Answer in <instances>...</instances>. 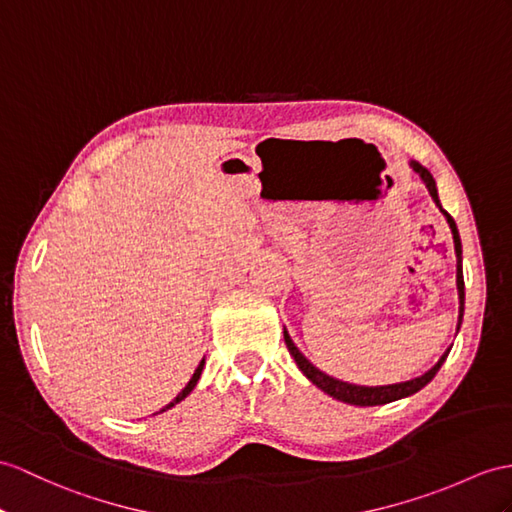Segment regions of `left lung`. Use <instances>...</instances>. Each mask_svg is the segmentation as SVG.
<instances>
[{"label": "left lung", "instance_id": "obj_1", "mask_svg": "<svg viewBox=\"0 0 512 512\" xmlns=\"http://www.w3.org/2000/svg\"><path fill=\"white\" fill-rule=\"evenodd\" d=\"M410 167H413L415 173H419V178L426 182L428 191L432 195V199L436 202V206L441 208V213L445 215L447 223H450L452 228V234H454V249H456V286H458V299H460V308H458V328L460 323H463V310H465V280H463V247H460V236H458V228L454 219L450 217V213H445L441 202H439V193H436V184H434V178L430 176V171L426 167H421L419 162L410 160ZM284 343L286 347H289L291 356L295 358V363L299 367V371L304 373V376L313 382L315 386H319V389L323 393H328L330 397H334V400L339 402H345V404H354V406H380V404H389V402H395V400H402V397H408L413 395L417 391H421L423 386H426L434 376L436 371L441 369V365L445 363L447 354H450V350H447L441 358L439 363H436L430 371L423 373V376L419 378H413L408 382H400V384H386V386H358V384H350V382H341V380H334L330 376H326V373L319 371L313 363H308L306 356L297 350L295 343L291 341L289 332L284 330Z\"/></svg>", "mask_w": 512, "mask_h": 512}]
</instances>
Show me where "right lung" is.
<instances>
[{
	"mask_svg": "<svg viewBox=\"0 0 512 512\" xmlns=\"http://www.w3.org/2000/svg\"><path fill=\"white\" fill-rule=\"evenodd\" d=\"M202 369H204V360H202V363H199V365H197V369H195V373H193V378H191V380H189V384H186V386H184V389H182V391L178 393V397H176V400H173V402H169V404H167L165 408H162V410H160V413H165V410H169L171 406H176L178 402H182V400H184V397H186V395H189V393H191V391L195 389V384H197L199 376H202Z\"/></svg>",
	"mask_w": 512,
	"mask_h": 512,
	"instance_id": "add662e5",
	"label": "right lung"
}]
</instances>
